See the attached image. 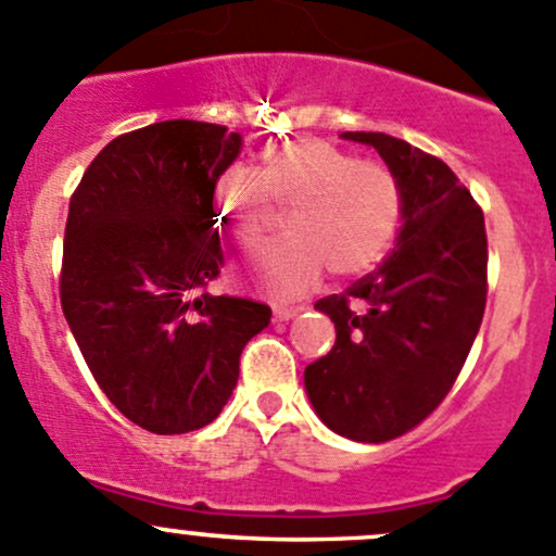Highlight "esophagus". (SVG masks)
I'll use <instances>...</instances> for the list:
<instances>
[{"instance_id": "obj_1", "label": "esophagus", "mask_w": 556, "mask_h": 556, "mask_svg": "<svg viewBox=\"0 0 556 556\" xmlns=\"http://www.w3.org/2000/svg\"><path fill=\"white\" fill-rule=\"evenodd\" d=\"M301 312V306H288V304H274V317L277 320H290V317Z\"/></svg>"}]
</instances>
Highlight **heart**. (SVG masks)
I'll return each instance as SVG.
<instances>
[{
	"label": "heart",
	"instance_id": "b5f03b06",
	"mask_svg": "<svg viewBox=\"0 0 556 556\" xmlns=\"http://www.w3.org/2000/svg\"><path fill=\"white\" fill-rule=\"evenodd\" d=\"M257 185L288 212L290 239L261 252L250 268L252 282L271 295L304 293L326 266L337 277H361L382 261L402 219L396 174L326 141L271 147L257 165ZM212 212L233 250H252L266 233L261 198L233 174L214 185Z\"/></svg>",
	"mask_w": 556,
	"mask_h": 556
}]
</instances>
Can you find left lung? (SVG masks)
<instances>
[{
  "mask_svg": "<svg viewBox=\"0 0 556 556\" xmlns=\"http://www.w3.org/2000/svg\"><path fill=\"white\" fill-rule=\"evenodd\" d=\"M380 152L402 185V230L391 255L315 309L337 342L304 369L326 427L388 443L440 407L486 309V225L459 176L434 154L382 132H344Z\"/></svg>",
  "mask_w": 556,
  "mask_h": 556,
  "instance_id": "left-lung-1",
  "label": "left lung"
}]
</instances>
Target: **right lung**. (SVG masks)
I'll return each instance as SVG.
<instances>
[{"label": "right lung", "mask_w": 556, "mask_h": 556, "mask_svg": "<svg viewBox=\"0 0 556 556\" xmlns=\"http://www.w3.org/2000/svg\"><path fill=\"white\" fill-rule=\"evenodd\" d=\"M241 152L225 124L157 122L113 138L70 198L59 299L113 407L154 434L223 413L271 306L206 293L225 266L212 190Z\"/></svg>", "instance_id": "1"}]
</instances>
